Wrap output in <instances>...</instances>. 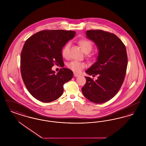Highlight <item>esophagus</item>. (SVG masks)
<instances>
[{
	"instance_id": "obj_1",
	"label": "esophagus",
	"mask_w": 146,
	"mask_h": 146,
	"mask_svg": "<svg viewBox=\"0 0 146 146\" xmlns=\"http://www.w3.org/2000/svg\"><path fill=\"white\" fill-rule=\"evenodd\" d=\"M74 76H76V77H78V76H80V75H79V74H77L76 73H74Z\"/></svg>"
}]
</instances>
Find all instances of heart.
Here are the masks:
<instances>
[{
	"label": "heart",
	"instance_id": "heart-1",
	"mask_svg": "<svg viewBox=\"0 0 146 146\" xmlns=\"http://www.w3.org/2000/svg\"><path fill=\"white\" fill-rule=\"evenodd\" d=\"M78 44L80 45L82 51H83L85 54H88L90 52L93 48V45L91 42L89 40L85 39H82L79 40ZM69 48H70V44H67L64 48H63L62 51V55L63 57L66 58L68 57V51H69ZM85 67V64L83 63L77 62V61H72L68 64V67L72 70L73 71L79 73L83 69L84 67Z\"/></svg>",
	"mask_w": 146,
	"mask_h": 146
}]
</instances>
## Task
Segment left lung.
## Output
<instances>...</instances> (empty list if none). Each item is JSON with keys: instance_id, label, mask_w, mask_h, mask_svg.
I'll list each match as a JSON object with an SVG mask.
<instances>
[{"instance_id": "1", "label": "left lung", "mask_w": 146, "mask_h": 146, "mask_svg": "<svg viewBox=\"0 0 146 146\" xmlns=\"http://www.w3.org/2000/svg\"><path fill=\"white\" fill-rule=\"evenodd\" d=\"M86 35L96 44L98 54L96 62L85 72L89 76H98L96 80L85 76L86 82L82 92L91 102L102 104L114 97L123 83L127 65L126 49L114 34L92 29L87 31Z\"/></svg>"}]
</instances>
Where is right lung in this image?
I'll return each mask as SVG.
<instances>
[{"label":"right lung","mask_w":146,"mask_h":146,"mask_svg":"<svg viewBox=\"0 0 146 146\" xmlns=\"http://www.w3.org/2000/svg\"><path fill=\"white\" fill-rule=\"evenodd\" d=\"M76 32L61 29L37 32L26 41L21 54V76L29 92L42 102H50L61 97L63 85L73 78L66 68L56 74L54 65L63 63L62 50Z\"/></svg>","instance_id":"1"}]
</instances>
